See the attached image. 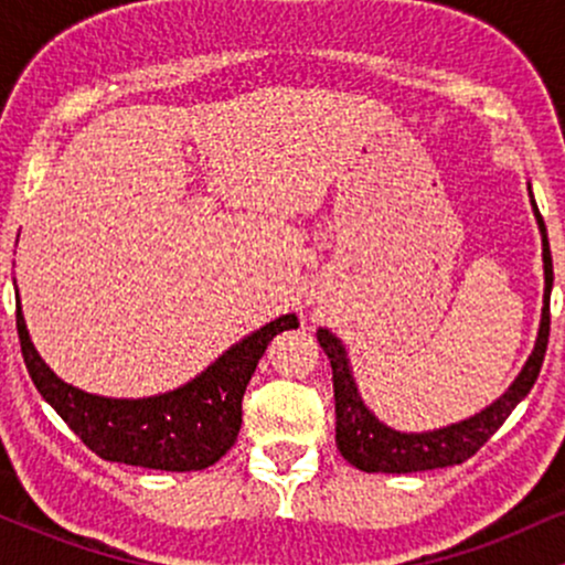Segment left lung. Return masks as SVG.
<instances>
[{
    "mask_svg": "<svg viewBox=\"0 0 565 565\" xmlns=\"http://www.w3.org/2000/svg\"><path fill=\"white\" fill-rule=\"evenodd\" d=\"M529 201L534 210L536 225L542 233V263H544V297H542V319L540 332L531 355L523 364L512 385L491 401L489 406L476 412L472 417L459 419V423L433 427L423 433H404L395 427L380 423L374 412L361 398L359 385H355L353 366H350V355L342 340L321 327L316 337L323 353L332 361V382H334V414H337V449L348 459L353 468L364 472H423L436 468H451V465H462L470 459L494 433L502 427L510 412L526 398L531 387H534L540 369L547 353V337H550V291H553V255H550L547 228L536 206L534 193L529 183Z\"/></svg>",
    "mask_w": 565,
    "mask_h": 565,
    "instance_id": "obj_1",
    "label": "left lung"
}]
</instances>
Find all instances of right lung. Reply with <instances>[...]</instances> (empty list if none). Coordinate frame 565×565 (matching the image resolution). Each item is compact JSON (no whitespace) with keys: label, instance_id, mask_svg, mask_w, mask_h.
Instances as JSON below:
<instances>
[{"label":"right lung","instance_id":"add662e5","mask_svg":"<svg viewBox=\"0 0 565 565\" xmlns=\"http://www.w3.org/2000/svg\"><path fill=\"white\" fill-rule=\"evenodd\" d=\"M295 313L278 316L242 337L204 372L174 391L146 398H108L68 385L44 364L31 342L18 297V337L25 369L42 398L108 462L191 472L215 465L242 430V398L265 348L284 329H297Z\"/></svg>","mask_w":565,"mask_h":565}]
</instances>
